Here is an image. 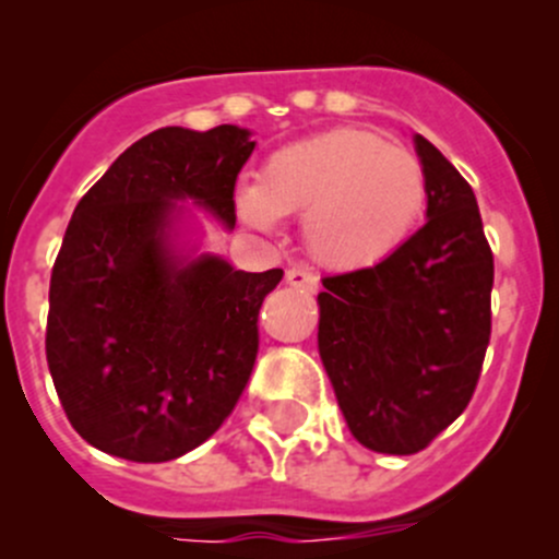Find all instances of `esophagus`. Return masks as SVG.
<instances>
[{
	"label": "esophagus",
	"instance_id": "34e87169",
	"mask_svg": "<svg viewBox=\"0 0 559 559\" xmlns=\"http://www.w3.org/2000/svg\"><path fill=\"white\" fill-rule=\"evenodd\" d=\"M286 284L295 286V289H302V292H316L319 289V278H316V273L306 267H292L289 273H286Z\"/></svg>",
	"mask_w": 559,
	"mask_h": 559
}]
</instances>
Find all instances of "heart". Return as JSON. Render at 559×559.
<instances>
[{"instance_id": "heart-1", "label": "heart", "mask_w": 559, "mask_h": 559, "mask_svg": "<svg viewBox=\"0 0 559 559\" xmlns=\"http://www.w3.org/2000/svg\"><path fill=\"white\" fill-rule=\"evenodd\" d=\"M425 202V170L414 154L362 129H335L275 151L257 186L240 189L238 211L257 229L306 213L308 251L321 264L357 270L397 251Z\"/></svg>"}]
</instances>
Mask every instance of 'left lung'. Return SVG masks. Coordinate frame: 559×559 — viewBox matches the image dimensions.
<instances>
[{
  "instance_id": "obj_1",
  "label": "left lung",
  "mask_w": 559,
  "mask_h": 559,
  "mask_svg": "<svg viewBox=\"0 0 559 559\" xmlns=\"http://www.w3.org/2000/svg\"><path fill=\"white\" fill-rule=\"evenodd\" d=\"M427 224L373 267L321 278L319 354L352 436L416 454L467 408L492 332V248L471 183L416 134Z\"/></svg>"
}]
</instances>
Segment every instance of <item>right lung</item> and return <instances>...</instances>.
<instances>
[{"label": "right lung", "mask_w": 559, "mask_h": 559, "mask_svg": "<svg viewBox=\"0 0 559 559\" xmlns=\"http://www.w3.org/2000/svg\"><path fill=\"white\" fill-rule=\"evenodd\" d=\"M246 129L165 127L129 145L81 197L48 292L45 357L78 436L132 462H167L224 425L251 379L259 308L284 270L243 273L216 257L180 264L173 200L235 227Z\"/></svg>", "instance_id": "obj_1"}]
</instances>
